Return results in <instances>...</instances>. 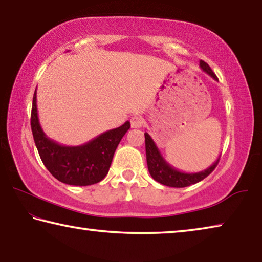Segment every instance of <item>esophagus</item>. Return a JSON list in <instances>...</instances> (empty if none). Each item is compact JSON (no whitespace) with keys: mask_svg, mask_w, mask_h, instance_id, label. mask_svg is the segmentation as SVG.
I'll list each match as a JSON object with an SVG mask.
<instances>
[{"mask_svg":"<svg viewBox=\"0 0 262 262\" xmlns=\"http://www.w3.org/2000/svg\"><path fill=\"white\" fill-rule=\"evenodd\" d=\"M142 125H143V119L139 115H135L130 119V126L132 128H141Z\"/></svg>","mask_w":262,"mask_h":262,"instance_id":"34e87169","label":"esophagus"}]
</instances>
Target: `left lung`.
<instances>
[{
	"label": "left lung",
	"mask_w": 262,
	"mask_h": 262,
	"mask_svg": "<svg viewBox=\"0 0 262 262\" xmlns=\"http://www.w3.org/2000/svg\"><path fill=\"white\" fill-rule=\"evenodd\" d=\"M200 67L203 72L217 81L216 75L212 73L211 68L208 66L205 61H200ZM145 137V154H147V164L148 170L151 174L152 178L158 181L159 184L168 186V187H187L193 184H196L209 176L212 171L215 170L217 164L220 162V157L217 161L212 164L211 166L206 168L205 171L196 172V173H186V172H181L177 170L173 166H171L165 159L163 158L161 151L157 148L156 143L151 139L148 133H144Z\"/></svg>",
	"instance_id": "obj_1"
}]
</instances>
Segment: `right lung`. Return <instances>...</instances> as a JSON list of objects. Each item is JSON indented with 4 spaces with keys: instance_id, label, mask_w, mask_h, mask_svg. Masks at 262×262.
Listing matches in <instances>:
<instances>
[{
    "instance_id": "right-lung-1",
    "label": "right lung",
    "mask_w": 262,
    "mask_h": 262,
    "mask_svg": "<svg viewBox=\"0 0 262 262\" xmlns=\"http://www.w3.org/2000/svg\"><path fill=\"white\" fill-rule=\"evenodd\" d=\"M129 128V121H126L122 126L105 132L82 145L67 147L59 144L42 130L37 111V90L34 91L31 129L35 147L43 165L63 184L89 186L103 180L108 173L115 149Z\"/></svg>"
}]
</instances>
